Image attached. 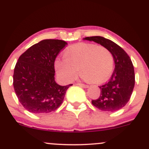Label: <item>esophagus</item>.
<instances>
[{"mask_svg": "<svg viewBox=\"0 0 149 149\" xmlns=\"http://www.w3.org/2000/svg\"><path fill=\"white\" fill-rule=\"evenodd\" d=\"M77 85H79V86H81V87H83V88H88V85H86V84H79V83H77Z\"/></svg>", "mask_w": 149, "mask_h": 149, "instance_id": "obj_1", "label": "esophagus"}]
</instances>
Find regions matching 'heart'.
<instances>
[{"label":"heart","mask_w":149,"mask_h":149,"mask_svg":"<svg viewBox=\"0 0 149 149\" xmlns=\"http://www.w3.org/2000/svg\"><path fill=\"white\" fill-rule=\"evenodd\" d=\"M113 57L104 46L93 43H79L64 52L63 60H57L55 68L64 81H70L77 75L78 69L84 79L101 84L110 77L113 68Z\"/></svg>","instance_id":"heart-1"}]
</instances>
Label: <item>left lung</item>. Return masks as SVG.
<instances>
[{
  "instance_id": "1",
  "label": "left lung",
  "mask_w": 149,
  "mask_h": 149,
  "mask_svg": "<svg viewBox=\"0 0 149 149\" xmlns=\"http://www.w3.org/2000/svg\"><path fill=\"white\" fill-rule=\"evenodd\" d=\"M106 47L111 51L115 63L113 74L108 82L99 86L101 94L92 100L95 107L103 111L114 112L124 107L131 98L135 85L134 65L129 56L116 43L101 36L85 38Z\"/></svg>"
}]
</instances>
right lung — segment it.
Instances as JSON below:
<instances>
[{"label":"right lung","mask_w":149,"mask_h":149,"mask_svg":"<svg viewBox=\"0 0 149 149\" xmlns=\"http://www.w3.org/2000/svg\"><path fill=\"white\" fill-rule=\"evenodd\" d=\"M67 45L58 39H46L30 47L18 58L13 73V87L21 104L29 112L47 113L61 105L67 89L55 81L54 63Z\"/></svg>","instance_id":"1"}]
</instances>
